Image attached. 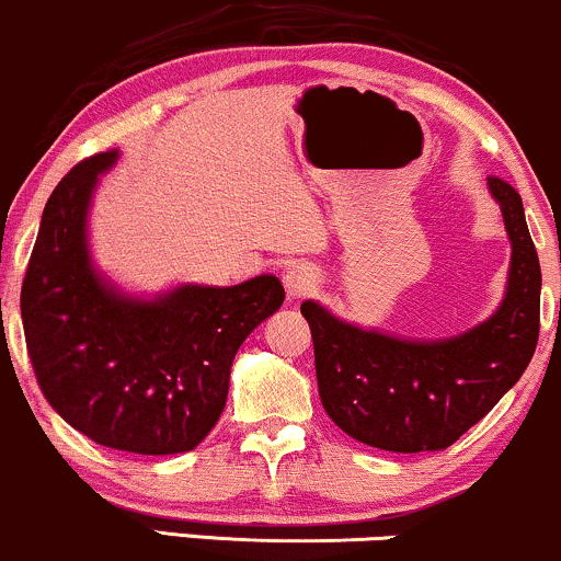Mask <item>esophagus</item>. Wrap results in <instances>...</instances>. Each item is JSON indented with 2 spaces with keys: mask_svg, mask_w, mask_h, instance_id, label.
<instances>
[{
  "mask_svg": "<svg viewBox=\"0 0 561 561\" xmlns=\"http://www.w3.org/2000/svg\"><path fill=\"white\" fill-rule=\"evenodd\" d=\"M285 289H287V298L289 300H298L302 295H308L310 289L316 287V272L308 266V263H298L285 274Z\"/></svg>",
  "mask_w": 561,
  "mask_h": 561,
  "instance_id": "esophagus-1",
  "label": "esophagus"
}]
</instances>
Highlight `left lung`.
<instances>
[{"instance_id":"8db88e82","label":"left lung","mask_w":561,"mask_h":561,"mask_svg":"<svg viewBox=\"0 0 561 561\" xmlns=\"http://www.w3.org/2000/svg\"><path fill=\"white\" fill-rule=\"evenodd\" d=\"M512 242L507 293L491 319L449 340H402L360 329L306 300L323 410L347 436L387 451L447 449L528 368L541 323V266L523 198L489 178Z\"/></svg>"}]
</instances>
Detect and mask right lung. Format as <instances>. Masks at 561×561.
<instances>
[{
  "instance_id": "obj_1",
  "label": "right lung",
  "mask_w": 561,
  "mask_h": 561,
  "mask_svg": "<svg viewBox=\"0 0 561 561\" xmlns=\"http://www.w3.org/2000/svg\"><path fill=\"white\" fill-rule=\"evenodd\" d=\"M117 159L80 161L46 201L20 289L25 345L44 397L72 428L101 447L178 455L216 426L234 355L279 310L285 287L261 274L146 300L106 282L88 251V208Z\"/></svg>"
}]
</instances>
